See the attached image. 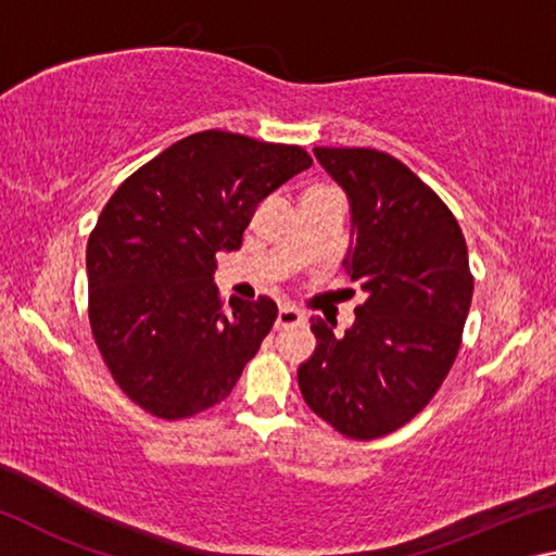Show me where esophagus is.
<instances>
[{
	"label": "esophagus",
	"mask_w": 556,
	"mask_h": 556,
	"mask_svg": "<svg viewBox=\"0 0 556 556\" xmlns=\"http://www.w3.org/2000/svg\"><path fill=\"white\" fill-rule=\"evenodd\" d=\"M301 321H304V314H301L299 308H294V306H281L279 314H277L275 326H277V328H287V326H296V324H301Z\"/></svg>",
	"instance_id": "1"
}]
</instances>
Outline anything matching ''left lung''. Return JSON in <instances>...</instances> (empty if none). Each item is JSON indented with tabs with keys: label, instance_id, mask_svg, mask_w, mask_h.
<instances>
[{
	"label": "left lung",
	"instance_id": "8db88e82",
	"mask_svg": "<svg viewBox=\"0 0 556 556\" xmlns=\"http://www.w3.org/2000/svg\"><path fill=\"white\" fill-rule=\"evenodd\" d=\"M314 154L351 201L343 265L368 299L343 336L312 318L316 351L299 365V390L343 437L370 441L417 417L446 380L473 275L454 213L400 159L365 147Z\"/></svg>",
	"mask_w": 556,
	"mask_h": 556
}]
</instances>
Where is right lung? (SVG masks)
<instances>
[{"label": "right lung", "instance_id": "right-lung-1", "mask_svg": "<svg viewBox=\"0 0 556 556\" xmlns=\"http://www.w3.org/2000/svg\"><path fill=\"white\" fill-rule=\"evenodd\" d=\"M296 144L205 129L119 184L88 240V316L112 380L159 419L223 402L275 326L277 304L213 287L257 205L312 166Z\"/></svg>", "mask_w": 556, "mask_h": 556}]
</instances>
